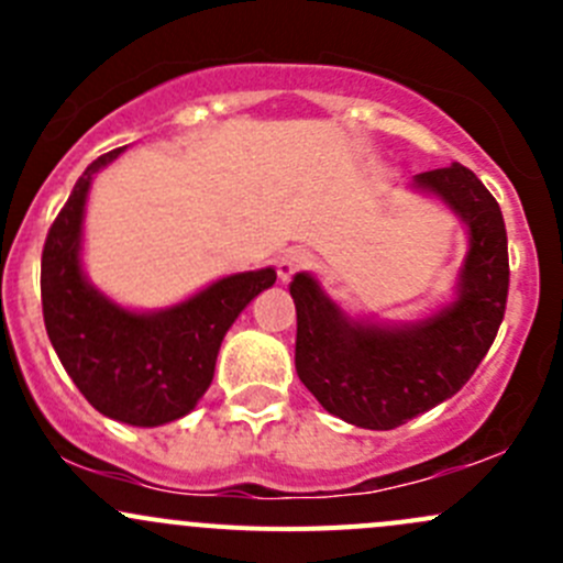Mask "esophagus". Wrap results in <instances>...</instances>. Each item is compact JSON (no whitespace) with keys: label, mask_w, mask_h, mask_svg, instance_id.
Here are the masks:
<instances>
[{"label":"esophagus","mask_w":563,"mask_h":563,"mask_svg":"<svg viewBox=\"0 0 563 563\" xmlns=\"http://www.w3.org/2000/svg\"><path fill=\"white\" fill-rule=\"evenodd\" d=\"M310 266H313V255H310L308 250H288V253L277 261V277H280V283H288L297 272L310 269Z\"/></svg>","instance_id":"1"}]
</instances>
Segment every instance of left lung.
I'll return each mask as SVG.
<instances>
[{
    "label": "left lung",
    "instance_id": "8db88e82",
    "mask_svg": "<svg viewBox=\"0 0 563 563\" xmlns=\"http://www.w3.org/2000/svg\"><path fill=\"white\" fill-rule=\"evenodd\" d=\"M468 225L455 302L400 327L351 321L310 275L291 280L297 376L334 417L391 430L430 411L474 376L507 310L509 253L501 207L460 163L413 176Z\"/></svg>",
    "mask_w": 563,
    "mask_h": 563
}]
</instances>
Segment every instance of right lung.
I'll return each instance as SVG.
<instances>
[{
  "label": "right lung",
  "mask_w": 563,
  "mask_h": 563,
  "mask_svg": "<svg viewBox=\"0 0 563 563\" xmlns=\"http://www.w3.org/2000/svg\"><path fill=\"white\" fill-rule=\"evenodd\" d=\"M122 150L89 163L48 229L40 264L43 321L62 367L100 413L157 428L196 408L212 384L225 332L277 275L266 266L223 277L157 313L119 308L89 286L81 269L84 203L92 176Z\"/></svg>",
  "instance_id": "add662e5"
}]
</instances>
